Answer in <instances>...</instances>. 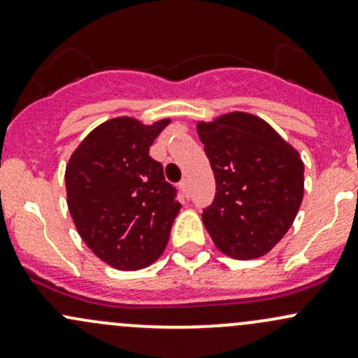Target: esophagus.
Here are the masks:
<instances>
[{
    "mask_svg": "<svg viewBox=\"0 0 358 358\" xmlns=\"http://www.w3.org/2000/svg\"><path fill=\"white\" fill-rule=\"evenodd\" d=\"M180 190H182L183 196L189 197V182H187V180H183V182L180 183Z\"/></svg>",
    "mask_w": 358,
    "mask_h": 358,
    "instance_id": "1",
    "label": "esophagus"
}]
</instances>
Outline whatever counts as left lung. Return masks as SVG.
Returning <instances> with one entry per match:
<instances>
[{
	"label": "left lung",
	"mask_w": 358,
	"mask_h": 358,
	"mask_svg": "<svg viewBox=\"0 0 358 358\" xmlns=\"http://www.w3.org/2000/svg\"><path fill=\"white\" fill-rule=\"evenodd\" d=\"M216 180L202 223L215 246L234 259L272 251L294 222L305 194L303 161L272 126L249 112L197 122Z\"/></svg>",
	"instance_id": "8db88e82"
}]
</instances>
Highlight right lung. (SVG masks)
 I'll list each match as a JSON object with an SVG mask.
<instances>
[{
	"mask_svg": "<svg viewBox=\"0 0 358 358\" xmlns=\"http://www.w3.org/2000/svg\"><path fill=\"white\" fill-rule=\"evenodd\" d=\"M171 119L128 115L88 133L66 166L67 208L85 244L112 268H145L168 244L180 204L149 149Z\"/></svg>",
	"mask_w": 358,
	"mask_h": 358,
	"instance_id": "obj_1",
	"label": "right lung"
}]
</instances>
